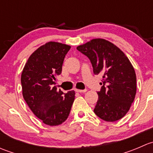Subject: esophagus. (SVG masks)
<instances>
[{
	"mask_svg": "<svg viewBox=\"0 0 153 153\" xmlns=\"http://www.w3.org/2000/svg\"><path fill=\"white\" fill-rule=\"evenodd\" d=\"M75 92H86V89H75Z\"/></svg>",
	"mask_w": 153,
	"mask_h": 153,
	"instance_id": "1",
	"label": "esophagus"
}]
</instances>
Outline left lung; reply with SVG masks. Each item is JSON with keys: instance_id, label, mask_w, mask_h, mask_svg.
Returning a JSON list of instances; mask_svg holds the SVG:
<instances>
[{"instance_id": "obj_1", "label": "left lung", "mask_w": 153, "mask_h": 153, "mask_svg": "<svg viewBox=\"0 0 153 153\" xmlns=\"http://www.w3.org/2000/svg\"><path fill=\"white\" fill-rule=\"evenodd\" d=\"M77 49L89 58L94 74L102 75L95 115L109 122L122 118L136 94V75L129 60L119 48L101 38L92 39Z\"/></svg>"}]
</instances>
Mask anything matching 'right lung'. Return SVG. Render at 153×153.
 <instances>
[{
    "mask_svg": "<svg viewBox=\"0 0 153 153\" xmlns=\"http://www.w3.org/2000/svg\"><path fill=\"white\" fill-rule=\"evenodd\" d=\"M70 48L61 43H47L30 55L21 74L24 100L35 115L49 126L64 122L75 100V91L64 93L55 86Z\"/></svg>",
    "mask_w": 153,
    "mask_h": 153,
    "instance_id": "1",
    "label": "right lung"
}]
</instances>
